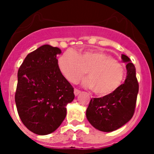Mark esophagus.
<instances>
[{
  "label": "esophagus",
  "mask_w": 154,
  "mask_h": 154,
  "mask_svg": "<svg viewBox=\"0 0 154 154\" xmlns=\"http://www.w3.org/2000/svg\"><path fill=\"white\" fill-rule=\"evenodd\" d=\"M80 92H81V91H80V90L77 89V88H74V95H75V96H77V95H78V94H80Z\"/></svg>",
  "instance_id": "esophagus-1"
}]
</instances>
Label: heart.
Segmentation results:
<instances>
[{
    "instance_id": "obj_1",
    "label": "heart",
    "mask_w": 154,
    "mask_h": 154,
    "mask_svg": "<svg viewBox=\"0 0 154 154\" xmlns=\"http://www.w3.org/2000/svg\"><path fill=\"white\" fill-rule=\"evenodd\" d=\"M63 75L76 83L86 74L89 78L83 85L92 88L98 96H107L119 89L125 77V68L112 56L100 51H86L75 54L66 51L58 60Z\"/></svg>"
}]
</instances>
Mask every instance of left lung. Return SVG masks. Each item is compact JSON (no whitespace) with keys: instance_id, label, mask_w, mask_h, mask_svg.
<instances>
[{"instance_id":"left-lung-1","label":"left lung","mask_w":154,"mask_h":154,"mask_svg":"<svg viewBox=\"0 0 154 154\" xmlns=\"http://www.w3.org/2000/svg\"><path fill=\"white\" fill-rule=\"evenodd\" d=\"M122 59L127 63L125 83L109 95L91 99L86 109L88 122L100 131L118 130L127 124L134 114L139 92L136 68L127 56L122 54Z\"/></svg>"}]
</instances>
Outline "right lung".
Segmentation results:
<instances>
[{"mask_svg": "<svg viewBox=\"0 0 154 154\" xmlns=\"http://www.w3.org/2000/svg\"><path fill=\"white\" fill-rule=\"evenodd\" d=\"M59 48L44 45L24 59L18 71L15 100L24 126L37 135L55 131L74 98V88L58 66Z\"/></svg>", "mask_w": 154, "mask_h": 154, "instance_id": "add662e5", "label": "right lung"}]
</instances>
